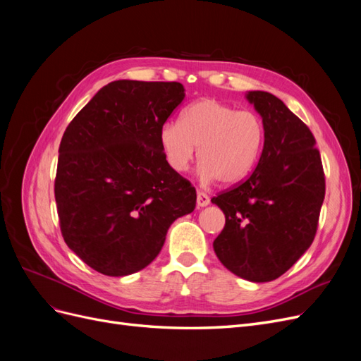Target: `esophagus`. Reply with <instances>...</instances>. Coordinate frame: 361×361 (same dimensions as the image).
I'll list each match as a JSON object with an SVG mask.
<instances>
[{"mask_svg":"<svg viewBox=\"0 0 361 361\" xmlns=\"http://www.w3.org/2000/svg\"><path fill=\"white\" fill-rule=\"evenodd\" d=\"M211 203L209 195L203 191H197V207H204Z\"/></svg>","mask_w":361,"mask_h":361,"instance_id":"34e87169","label":"esophagus"}]
</instances>
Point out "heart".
<instances>
[{"instance_id": "obj_1", "label": "heart", "mask_w": 361, "mask_h": 361, "mask_svg": "<svg viewBox=\"0 0 361 361\" xmlns=\"http://www.w3.org/2000/svg\"><path fill=\"white\" fill-rule=\"evenodd\" d=\"M265 143V126L255 111L241 110L216 99H199L180 114V122L159 129V146L169 166L178 173L190 167L195 147L200 178L236 183L247 178Z\"/></svg>"}]
</instances>
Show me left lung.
<instances>
[{
  "mask_svg": "<svg viewBox=\"0 0 361 361\" xmlns=\"http://www.w3.org/2000/svg\"><path fill=\"white\" fill-rule=\"evenodd\" d=\"M265 126L257 167L212 199L226 215L214 241L221 264L255 283L279 279L312 245L325 195L319 150L310 129L268 92H247Z\"/></svg>",
  "mask_w": 361,
  "mask_h": 361,
  "instance_id": "left-lung-1",
  "label": "left lung"
}]
</instances>
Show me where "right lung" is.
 Segmentation results:
<instances>
[{"label": "right lung", "mask_w": 361, "mask_h": 361, "mask_svg": "<svg viewBox=\"0 0 361 361\" xmlns=\"http://www.w3.org/2000/svg\"><path fill=\"white\" fill-rule=\"evenodd\" d=\"M183 97L180 82L113 81L64 130L54 188L61 233L101 274L146 268L171 223L194 211V187L159 146V129Z\"/></svg>", "instance_id": "1"}]
</instances>
